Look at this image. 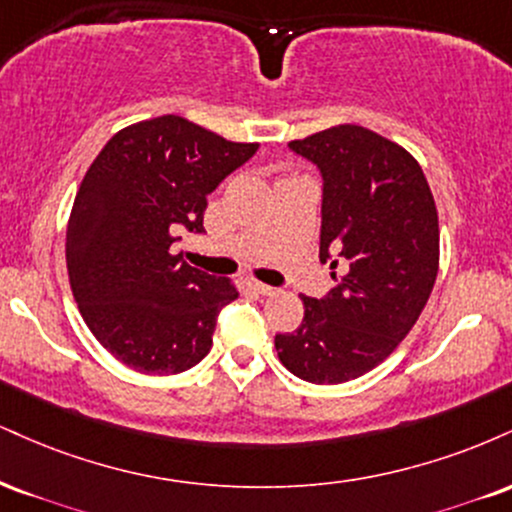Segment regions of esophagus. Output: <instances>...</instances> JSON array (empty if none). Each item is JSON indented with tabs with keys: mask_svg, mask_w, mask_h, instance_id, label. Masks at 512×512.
Instances as JSON below:
<instances>
[{
	"mask_svg": "<svg viewBox=\"0 0 512 512\" xmlns=\"http://www.w3.org/2000/svg\"><path fill=\"white\" fill-rule=\"evenodd\" d=\"M250 288L255 293H260V295H274L276 293L274 286H267V283H260V281H250Z\"/></svg>",
	"mask_w": 512,
	"mask_h": 512,
	"instance_id": "esophagus-1",
	"label": "esophagus"
}]
</instances>
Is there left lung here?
Listing matches in <instances>:
<instances>
[{
	"instance_id": "1",
	"label": "left lung",
	"mask_w": 512,
	"mask_h": 512,
	"mask_svg": "<svg viewBox=\"0 0 512 512\" xmlns=\"http://www.w3.org/2000/svg\"><path fill=\"white\" fill-rule=\"evenodd\" d=\"M288 147L322 174L319 260L341 264L324 298L276 334L281 365L312 384H343L384 362L420 319L439 272V217L422 166L369 128L343 123Z\"/></svg>"
}]
</instances>
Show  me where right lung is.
<instances>
[{
	"mask_svg": "<svg viewBox=\"0 0 512 512\" xmlns=\"http://www.w3.org/2000/svg\"><path fill=\"white\" fill-rule=\"evenodd\" d=\"M257 147L166 114L123 128L90 164L66 229L71 291L92 336L135 372H186L212 348L238 291L171 245L205 231L207 195Z\"/></svg>",
	"mask_w": 512,
	"mask_h": 512,
	"instance_id": "add662e5",
	"label": "right lung"
}]
</instances>
